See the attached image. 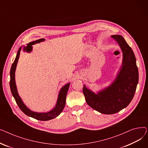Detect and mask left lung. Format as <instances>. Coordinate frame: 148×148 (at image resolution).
Segmentation results:
<instances>
[{
  "label": "left lung",
  "instance_id": "8db88e82",
  "mask_svg": "<svg viewBox=\"0 0 148 148\" xmlns=\"http://www.w3.org/2000/svg\"><path fill=\"white\" fill-rule=\"evenodd\" d=\"M122 52V63L115 79L109 86L97 92L84 84L83 92L87 104L93 109L112 114L127 107L133 99L138 82V71L133 51L119 35L111 36Z\"/></svg>",
  "mask_w": 148,
  "mask_h": 148
}]
</instances>
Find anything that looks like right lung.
<instances>
[{"mask_svg": "<svg viewBox=\"0 0 148 148\" xmlns=\"http://www.w3.org/2000/svg\"><path fill=\"white\" fill-rule=\"evenodd\" d=\"M44 41H45L44 38H41V39H40V40H36L35 41H32L28 43L26 47V46L20 47L17 51L16 58H15V60L13 62L11 68L10 82L11 93L15 100V101H16L17 105L20 107L21 110L25 114H26L27 116H30V117H32L37 120L43 121L51 120L52 119L56 118L57 116H58L61 113L62 110H64V107L65 106L66 94H67L68 90L69 89L70 83H68L64 85V86L60 89L58 94L56 104L53 109H51L50 111L47 112H44V113L35 112L30 110L29 108L24 104V103L23 102L21 98L19 96L17 89L16 83H15V69H16L20 51H21V50L22 49V47H23V51H26L27 53H30L32 50V45H34L36 43H40L41 42H43Z\"/></svg>", "mask_w": 148, "mask_h": 148, "instance_id": "1", "label": "right lung"}]
</instances>
